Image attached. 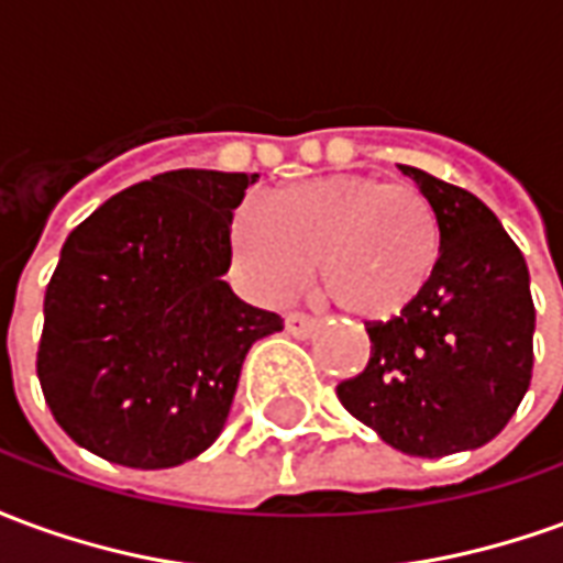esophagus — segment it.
Here are the masks:
<instances>
[{
  "label": "esophagus",
  "instance_id": "34e87169",
  "mask_svg": "<svg viewBox=\"0 0 563 563\" xmlns=\"http://www.w3.org/2000/svg\"><path fill=\"white\" fill-rule=\"evenodd\" d=\"M317 319L307 317V313H286V331L292 334V338H310L313 331H317Z\"/></svg>",
  "mask_w": 563,
  "mask_h": 563
}]
</instances>
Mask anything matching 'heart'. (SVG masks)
<instances>
[{"label": "heart", "instance_id": "b5f03b06", "mask_svg": "<svg viewBox=\"0 0 563 563\" xmlns=\"http://www.w3.org/2000/svg\"><path fill=\"white\" fill-rule=\"evenodd\" d=\"M232 258L265 298L295 292L319 262L331 305L391 319L419 301L440 258V222L413 184L334 174L283 189L232 225Z\"/></svg>", "mask_w": 563, "mask_h": 563}]
</instances>
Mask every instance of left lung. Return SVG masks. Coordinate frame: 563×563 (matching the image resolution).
<instances>
[{
	"label": "left lung",
	"instance_id": "1",
	"mask_svg": "<svg viewBox=\"0 0 563 563\" xmlns=\"http://www.w3.org/2000/svg\"><path fill=\"white\" fill-rule=\"evenodd\" d=\"M440 222V258L413 307L365 322L371 358L338 398L404 455L440 459L504 431L531 386L528 265L479 198L413 165Z\"/></svg>",
	"mask_w": 563,
	"mask_h": 563
}]
</instances>
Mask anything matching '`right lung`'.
Segmentation results:
<instances>
[{
  "instance_id": "obj_1",
  "label": "right lung",
  "mask_w": 563,
  "mask_h": 563,
  "mask_svg": "<svg viewBox=\"0 0 563 563\" xmlns=\"http://www.w3.org/2000/svg\"><path fill=\"white\" fill-rule=\"evenodd\" d=\"M256 180L205 168L156 174L68 234L44 292L35 371L78 446L159 471L220 437L246 350L283 329L222 280L234 208Z\"/></svg>"
}]
</instances>
